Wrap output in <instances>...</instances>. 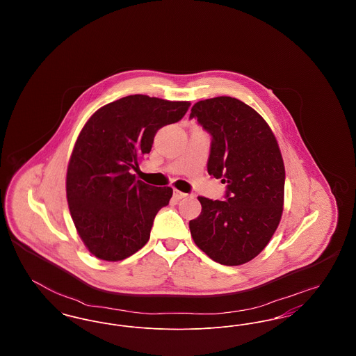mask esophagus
Wrapping results in <instances>:
<instances>
[{
  "instance_id": "esophagus-1",
  "label": "esophagus",
  "mask_w": 356,
  "mask_h": 356,
  "mask_svg": "<svg viewBox=\"0 0 356 356\" xmlns=\"http://www.w3.org/2000/svg\"><path fill=\"white\" fill-rule=\"evenodd\" d=\"M186 196H188L186 193L181 192V191H179V189H175V191H173V197H175L176 200H181V199H184Z\"/></svg>"
}]
</instances>
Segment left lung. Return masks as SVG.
Segmentation results:
<instances>
[{"label": "left lung", "instance_id": "obj_1", "mask_svg": "<svg viewBox=\"0 0 356 356\" xmlns=\"http://www.w3.org/2000/svg\"><path fill=\"white\" fill-rule=\"evenodd\" d=\"M191 118L212 135L208 173L227 184V200L199 196L189 221L195 244L213 261L241 266L273 236L284 205L286 170L277 140L254 108L234 97L197 102Z\"/></svg>", "mask_w": 356, "mask_h": 356}]
</instances>
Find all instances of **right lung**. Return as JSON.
I'll use <instances>...</instances> for the list:
<instances>
[{"label": "right lung", "mask_w": 356, "mask_h": 356, "mask_svg": "<svg viewBox=\"0 0 356 356\" xmlns=\"http://www.w3.org/2000/svg\"><path fill=\"white\" fill-rule=\"evenodd\" d=\"M189 102L132 95L97 109L69 159L67 200L79 236L93 256L120 261L143 248L173 189L136 180L156 132L181 119Z\"/></svg>", "instance_id": "obj_1"}]
</instances>
